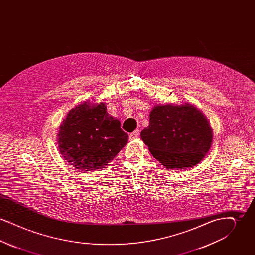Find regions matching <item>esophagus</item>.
Listing matches in <instances>:
<instances>
[{
  "instance_id": "1",
  "label": "esophagus",
  "mask_w": 255,
  "mask_h": 255,
  "mask_svg": "<svg viewBox=\"0 0 255 255\" xmlns=\"http://www.w3.org/2000/svg\"><path fill=\"white\" fill-rule=\"evenodd\" d=\"M137 136H138V130H136V131H134L133 133H130V135H129L130 139H134V138H136Z\"/></svg>"
}]
</instances>
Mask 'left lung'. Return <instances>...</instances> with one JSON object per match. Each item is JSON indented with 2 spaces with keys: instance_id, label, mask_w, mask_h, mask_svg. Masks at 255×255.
<instances>
[{
  "instance_id": "8db88e82",
  "label": "left lung",
  "mask_w": 255,
  "mask_h": 255,
  "mask_svg": "<svg viewBox=\"0 0 255 255\" xmlns=\"http://www.w3.org/2000/svg\"><path fill=\"white\" fill-rule=\"evenodd\" d=\"M140 136L151 154L170 169L194 166L205 158L212 142L209 123L190 104L156 106Z\"/></svg>"
}]
</instances>
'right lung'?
I'll return each instance as SVG.
<instances>
[{
	"label": "right lung",
	"instance_id": "right-lung-1",
	"mask_svg": "<svg viewBox=\"0 0 255 255\" xmlns=\"http://www.w3.org/2000/svg\"><path fill=\"white\" fill-rule=\"evenodd\" d=\"M57 136L61 155L82 171L103 168L128 141L121 122L109 116L103 103L84 102L71 110Z\"/></svg>",
	"mask_w": 255,
	"mask_h": 255
}]
</instances>
